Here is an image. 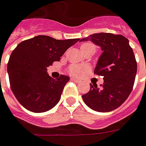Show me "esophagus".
Returning a JSON list of instances; mask_svg holds the SVG:
<instances>
[{"label":"esophagus","instance_id":"obj_1","mask_svg":"<svg viewBox=\"0 0 146 146\" xmlns=\"http://www.w3.org/2000/svg\"><path fill=\"white\" fill-rule=\"evenodd\" d=\"M72 81H73L74 82H76V83H82V81L81 80H78V79H76V78H72Z\"/></svg>","mask_w":146,"mask_h":146}]
</instances>
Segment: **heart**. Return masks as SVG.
Listing matches in <instances>:
<instances>
[{
	"mask_svg": "<svg viewBox=\"0 0 146 146\" xmlns=\"http://www.w3.org/2000/svg\"><path fill=\"white\" fill-rule=\"evenodd\" d=\"M80 48H81V51H85V50H88V49H92V50L95 51V49H96L95 46L93 44L89 43V42L82 44ZM87 70L88 68L86 67L79 65V64H72L69 67L68 72L73 76L79 77V76H82L85 72H87Z\"/></svg>",
	"mask_w": 146,
	"mask_h": 146,
	"instance_id": "heart-1",
	"label": "heart"
}]
</instances>
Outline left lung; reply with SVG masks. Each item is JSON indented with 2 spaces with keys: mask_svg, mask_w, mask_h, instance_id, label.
<instances>
[{
  "mask_svg": "<svg viewBox=\"0 0 146 146\" xmlns=\"http://www.w3.org/2000/svg\"><path fill=\"white\" fill-rule=\"evenodd\" d=\"M91 40L99 46L102 54L98 58L94 73L104 77L98 87L90 85L89 92L82 95L84 102L92 110L108 112L123 104L130 95L137 72V62L129 40L121 35L93 34L81 41Z\"/></svg>",
  "mask_w": 146,
  "mask_h": 146,
  "instance_id": "obj_1",
  "label": "left lung"
}]
</instances>
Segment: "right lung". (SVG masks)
<instances>
[{
	"instance_id": "right-lung-1",
	"label": "right lung",
	"mask_w": 146,
	"mask_h": 146,
	"mask_svg": "<svg viewBox=\"0 0 146 146\" xmlns=\"http://www.w3.org/2000/svg\"><path fill=\"white\" fill-rule=\"evenodd\" d=\"M79 40H57L38 35L15 48L10 56L7 73L11 88L21 106L40 113L58 103L69 77L61 74L54 79L47 73V67L60 61L64 52Z\"/></svg>"
}]
</instances>
